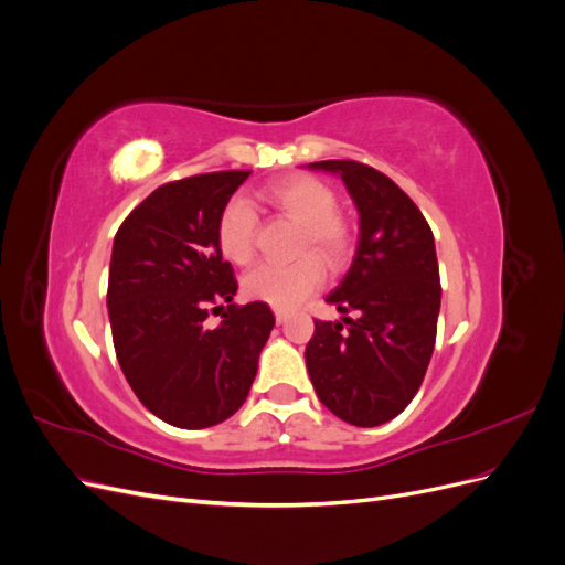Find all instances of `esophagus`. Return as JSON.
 <instances>
[{
	"label": "esophagus",
	"instance_id": "esophagus-1",
	"mask_svg": "<svg viewBox=\"0 0 565 565\" xmlns=\"http://www.w3.org/2000/svg\"><path fill=\"white\" fill-rule=\"evenodd\" d=\"M287 316H289V313H287V311H282V309H278V311H276V320H278V322H285V320H287Z\"/></svg>",
	"mask_w": 565,
	"mask_h": 565
}]
</instances>
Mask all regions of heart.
I'll return each mask as SVG.
<instances>
[{
    "label": "heart",
    "mask_w": 565,
    "mask_h": 565,
    "mask_svg": "<svg viewBox=\"0 0 565 565\" xmlns=\"http://www.w3.org/2000/svg\"><path fill=\"white\" fill-rule=\"evenodd\" d=\"M262 198L285 218L295 221L297 252L301 254L292 264H259L243 278V292L247 299L264 301L273 309H292L306 297L313 295L324 280V268H341L353 252V228L337 212L339 195L334 188L313 174H289L270 181ZM256 212L243 195L226 200L216 216V245L228 262L245 266L254 256ZM313 250L321 258L310 254Z\"/></svg>",
    "instance_id": "obj_1"
}]
</instances>
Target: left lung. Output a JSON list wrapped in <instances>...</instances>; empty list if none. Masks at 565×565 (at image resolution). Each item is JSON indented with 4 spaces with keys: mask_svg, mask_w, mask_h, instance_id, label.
Returning <instances> with one entry per match:
<instances>
[{
    "mask_svg": "<svg viewBox=\"0 0 565 565\" xmlns=\"http://www.w3.org/2000/svg\"><path fill=\"white\" fill-rule=\"evenodd\" d=\"M344 181L361 237L328 303L344 316L316 320L306 347L320 403L355 426H380L409 405L429 367L440 311L434 233L417 204L377 169L353 160L311 162Z\"/></svg>",
    "mask_w": 565,
    "mask_h": 565,
    "instance_id": "obj_1",
    "label": "left lung"
}]
</instances>
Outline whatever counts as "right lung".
I'll return each mask as SVG.
<instances>
[{
  "mask_svg": "<svg viewBox=\"0 0 565 565\" xmlns=\"http://www.w3.org/2000/svg\"><path fill=\"white\" fill-rule=\"evenodd\" d=\"M249 172L169 181L119 226L108 316L119 367L152 415L204 429L245 403L276 324L264 301L233 303L237 280L216 245V216ZM224 310L222 324H203Z\"/></svg>",
  "mask_w": 565,
  "mask_h": 565,
  "instance_id": "add662e5",
  "label": "right lung"
}]
</instances>
